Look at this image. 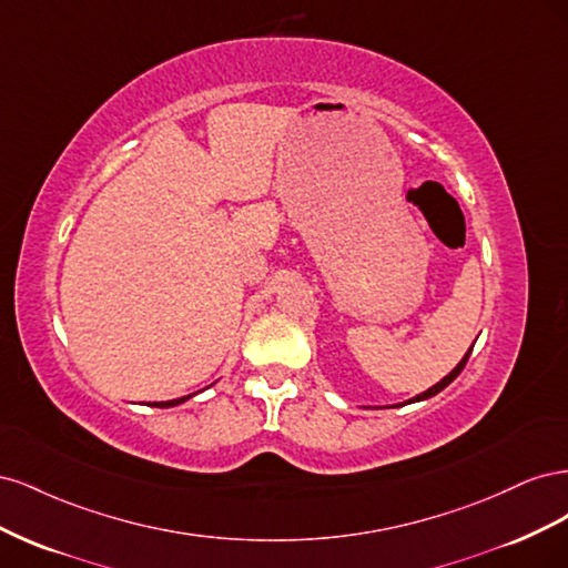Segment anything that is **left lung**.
<instances>
[{"instance_id":"1","label":"left lung","mask_w":568,"mask_h":568,"mask_svg":"<svg viewBox=\"0 0 568 568\" xmlns=\"http://www.w3.org/2000/svg\"><path fill=\"white\" fill-rule=\"evenodd\" d=\"M469 355H471V348H469V353L467 355H464L462 359H459V365L448 374V376H443V379L436 384V386H432V388H428V390H424V393H419V395H415V398H412V400H407V403H419V400H426V398H434V395L436 393H440L445 386H448V384H453L455 379H457V376H459V372L464 369V365H467V359H469Z\"/></svg>"}]
</instances>
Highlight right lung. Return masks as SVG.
Returning <instances> with one entry per match:
<instances>
[{
  "label": "right lung",
  "instance_id": "add662e5",
  "mask_svg": "<svg viewBox=\"0 0 568 568\" xmlns=\"http://www.w3.org/2000/svg\"><path fill=\"white\" fill-rule=\"evenodd\" d=\"M192 395H196V393H192ZM192 395H184V398H178V400H168V403H153V405H156V407H175V405H180V403H184V400L192 398Z\"/></svg>",
  "mask_w": 568,
  "mask_h": 568
}]
</instances>
